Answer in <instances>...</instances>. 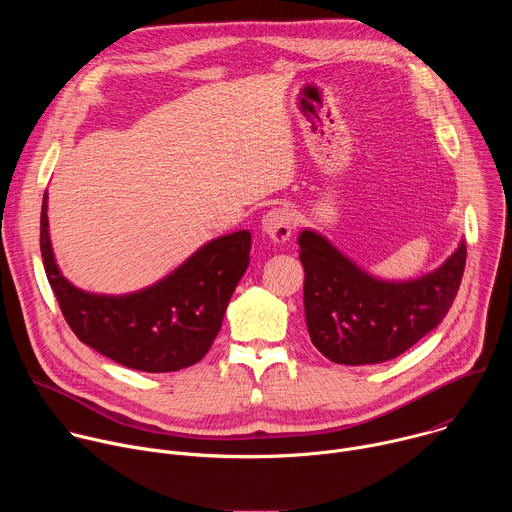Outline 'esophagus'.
<instances>
[{
	"mask_svg": "<svg viewBox=\"0 0 512 512\" xmlns=\"http://www.w3.org/2000/svg\"><path fill=\"white\" fill-rule=\"evenodd\" d=\"M261 227L273 243H285L296 229V214L287 206H275L265 212Z\"/></svg>",
	"mask_w": 512,
	"mask_h": 512,
	"instance_id": "obj_1",
	"label": "esophagus"
}]
</instances>
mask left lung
<instances>
[{
	"label": "left lung",
	"instance_id": "8db88e82",
	"mask_svg": "<svg viewBox=\"0 0 512 512\" xmlns=\"http://www.w3.org/2000/svg\"><path fill=\"white\" fill-rule=\"evenodd\" d=\"M298 241L310 338L326 358L350 367L391 360L440 324L466 267V243H460L442 267L391 283L367 275L312 231Z\"/></svg>",
	"mask_w": 512,
	"mask_h": 512
}]
</instances>
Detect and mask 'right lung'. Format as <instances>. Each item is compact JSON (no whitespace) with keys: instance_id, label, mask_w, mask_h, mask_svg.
<instances>
[{"instance_id":"1","label":"right lung","mask_w":512,"mask_h":512,"mask_svg":"<svg viewBox=\"0 0 512 512\" xmlns=\"http://www.w3.org/2000/svg\"><path fill=\"white\" fill-rule=\"evenodd\" d=\"M46 208L44 194L40 251L46 277L66 324L81 342L143 373L180 371L208 352L249 265V231L210 241L152 287L129 296H95L60 275L50 247Z\"/></svg>"}]
</instances>
